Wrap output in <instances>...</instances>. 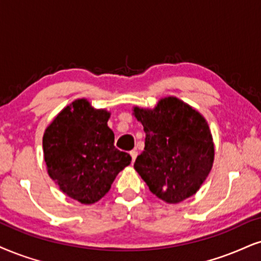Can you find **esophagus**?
<instances>
[{
	"label": "esophagus",
	"instance_id": "34e87169",
	"mask_svg": "<svg viewBox=\"0 0 261 261\" xmlns=\"http://www.w3.org/2000/svg\"><path fill=\"white\" fill-rule=\"evenodd\" d=\"M129 153H130V157H132V162H133V163H134V161H136V159H137V156H138V152H137V151H136V150H132Z\"/></svg>",
	"mask_w": 261,
	"mask_h": 261
}]
</instances>
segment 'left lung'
I'll return each mask as SVG.
<instances>
[{"label": "left lung", "mask_w": 261, "mask_h": 261, "mask_svg": "<svg viewBox=\"0 0 261 261\" xmlns=\"http://www.w3.org/2000/svg\"><path fill=\"white\" fill-rule=\"evenodd\" d=\"M145 132L144 152L134 168L157 197L178 203L197 192L214 161V145L203 116L174 96L153 110L134 108Z\"/></svg>", "instance_id": "8db88e82"}]
</instances>
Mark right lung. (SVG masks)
Returning <instances> with one entry per match:
<instances>
[{
    "label": "right lung",
    "instance_id": "add662e5",
    "mask_svg": "<svg viewBox=\"0 0 261 261\" xmlns=\"http://www.w3.org/2000/svg\"><path fill=\"white\" fill-rule=\"evenodd\" d=\"M109 117V112L77 99L44 132L48 174L64 194L83 204L104 197L116 175L132 161L129 153L115 147Z\"/></svg>",
    "mask_w": 261,
    "mask_h": 261
}]
</instances>
